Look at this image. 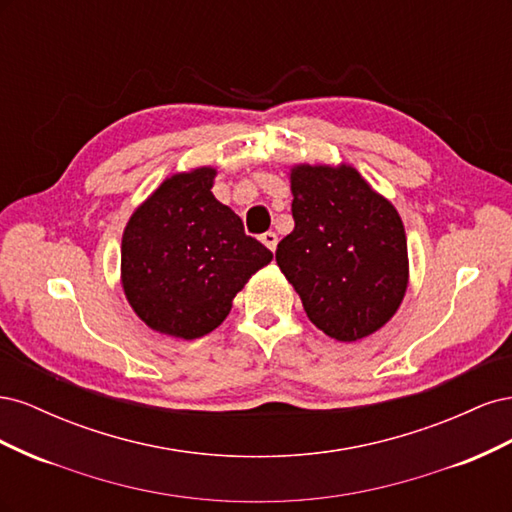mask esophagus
<instances>
[{"label":"esophagus","mask_w":512,"mask_h":512,"mask_svg":"<svg viewBox=\"0 0 512 512\" xmlns=\"http://www.w3.org/2000/svg\"><path fill=\"white\" fill-rule=\"evenodd\" d=\"M260 241L265 243L271 252H275V247H277V235H275V232H265V235L260 237Z\"/></svg>","instance_id":"34e87169"}]
</instances>
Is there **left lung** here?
<instances>
[{
  "instance_id": "left-lung-1",
  "label": "left lung",
  "mask_w": 512,
  "mask_h": 512,
  "mask_svg": "<svg viewBox=\"0 0 512 512\" xmlns=\"http://www.w3.org/2000/svg\"><path fill=\"white\" fill-rule=\"evenodd\" d=\"M294 230L275 260L307 318L337 342L382 329L406 297L410 262L404 222L354 166H290Z\"/></svg>"
}]
</instances>
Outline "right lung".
<instances>
[{
	"label": "right lung",
	"instance_id": "right-lung-1",
	"mask_svg": "<svg viewBox=\"0 0 512 512\" xmlns=\"http://www.w3.org/2000/svg\"><path fill=\"white\" fill-rule=\"evenodd\" d=\"M218 170L166 177L134 209L121 237V288L149 329L196 339L218 329L232 299L273 254L213 196Z\"/></svg>",
	"mask_w": 512,
	"mask_h": 512
}]
</instances>
